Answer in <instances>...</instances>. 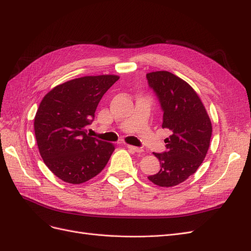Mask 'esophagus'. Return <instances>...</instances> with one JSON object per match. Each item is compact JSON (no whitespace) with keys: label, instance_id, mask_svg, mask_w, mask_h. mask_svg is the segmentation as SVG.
<instances>
[{"label":"esophagus","instance_id":"1","mask_svg":"<svg viewBox=\"0 0 251 251\" xmlns=\"http://www.w3.org/2000/svg\"><path fill=\"white\" fill-rule=\"evenodd\" d=\"M126 148L134 151V153H141V151H143V150L141 148H137V147H134V146H130V144H126Z\"/></svg>","mask_w":251,"mask_h":251}]
</instances>
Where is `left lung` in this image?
Here are the masks:
<instances>
[{"mask_svg":"<svg viewBox=\"0 0 251 251\" xmlns=\"http://www.w3.org/2000/svg\"><path fill=\"white\" fill-rule=\"evenodd\" d=\"M163 110L162 128L172 135L164 141L168 151L154 153L160 171L148 179L161 187L176 186L196 173L210 144L211 121L198 93L191 85L169 71L147 74Z\"/></svg>","mask_w":251,"mask_h":251,"instance_id":"left-lung-1","label":"left lung"}]
</instances>
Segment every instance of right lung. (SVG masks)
<instances>
[{"label": "right lung", "instance_id": "obj_1", "mask_svg": "<svg viewBox=\"0 0 251 251\" xmlns=\"http://www.w3.org/2000/svg\"><path fill=\"white\" fill-rule=\"evenodd\" d=\"M119 79L104 74L68 80L44 96L34 117L37 148L48 169L67 183L80 184L107 165L115 146L91 137L87 126L98 103Z\"/></svg>", "mask_w": 251, "mask_h": 251}]
</instances>
